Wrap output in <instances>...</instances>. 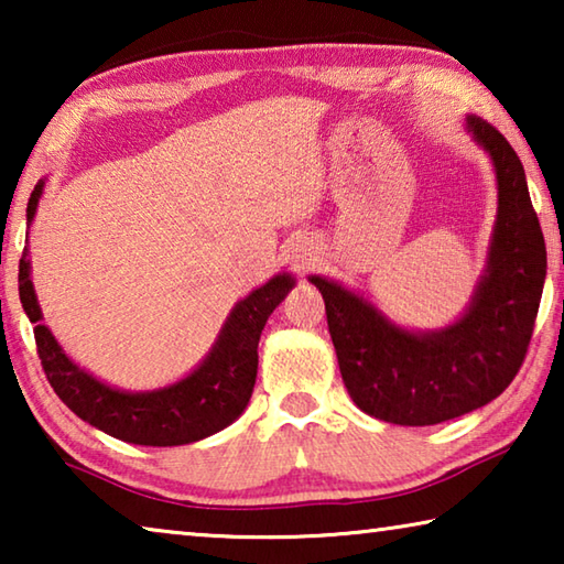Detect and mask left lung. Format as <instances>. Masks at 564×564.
<instances>
[{
    "label": "left lung",
    "instance_id": "1",
    "mask_svg": "<svg viewBox=\"0 0 564 564\" xmlns=\"http://www.w3.org/2000/svg\"><path fill=\"white\" fill-rule=\"evenodd\" d=\"M465 129L492 161L498 216L485 271L460 318L410 330L338 281L308 275L326 301L352 403L386 423L437 425L488 405L518 376L538 318L547 253L524 169L488 121L467 113Z\"/></svg>",
    "mask_w": 564,
    "mask_h": 564
}]
</instances>
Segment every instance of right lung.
<instances>
[{"label":"right lung","mask_w":564,"mask_h":564,"mask_svg":"<svg viewBox=\"0 0 564 564\" xmlns=\"http://www.w3.org/2000/svg\"><path fill=\"white\" fill-rule=\"evenodd\" d=\"M42 178L26 204V224L32 226L44 194ZM295 285L291 273L273 275L269 283L238 301L218 330L206 358L176 383L156 390H121L104 383L89 370L76 366L56 343L50 326L42 323V308L32 283L30 248L19 261V301L34 323L36 350L54 393L84 423L99 427L117 441L151 447L188 445L224 431L243 413L251 400L259 370L261 330L289 291Z\"/></svg>","instance_id":"obj_1"}]
</instances>
